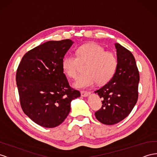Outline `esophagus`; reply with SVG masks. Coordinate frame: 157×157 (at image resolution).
Here are the masks:
<instances>
[{
    "label": "esophagus",
    "mask_w": 157,
    "mask_h": 157,
    "mask_svg": "<svg viewBox=\"0 0 157 157\" xmlns=\"http://www.w3.org/2000/svg\"><path fill=\"white\" fill-rule=\"evenodd\" d=\"M80 94H81V96H83V97H86V96H88L89 94H90V92H88V91H81L80 92Z\"/></svg>",
    "instance_id": "esophagus-1"
}]
</instances>
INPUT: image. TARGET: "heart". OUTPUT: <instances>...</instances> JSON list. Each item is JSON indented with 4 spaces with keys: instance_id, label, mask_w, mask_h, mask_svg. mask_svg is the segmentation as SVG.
<instances>
[{
    "instance_id": "b5f03b06",
    "label": "heart",
    "mask_w": 157,
    "mask_h": 157,
    "mask_svg": "<svg viewBox=\"0 0 157 157\" xmlns=\"http://www.w3.org/2000/svg\"><path fill=\"white\" fill-rule=\"evenodd\" d=\"M76 56H67L62 60V69L71 78L77 77L80 63L84 64V72L74 84L77 88H86L94 85L107 83L115 75L117 59L113 53L105 52L99 44L91 43L80 45L76 49Z\"/></svg>"
}]
</instances>
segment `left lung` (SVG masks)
Segmentation results:
<instances>
[{"instance_id": "8db88e82", "label": "left lung", "mask_w": 157, "mask_h": 157, "mask_svg": "<svg viewBox=\"0 0 157 157\" xmlns=\"http://www.w3.org/2000/svg\"><path fill=\"white\" fill-rule=\"evenodd\" d=\"M117 68L113 77L94 92L102 99L95 116L101 124L113 125L128 116L138 100L139 73L135 59L128 49L115 44Z\"/></svg>"}]
</instances>
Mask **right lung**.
I'll list each match as a JSON object with an SVG mask.
<instances>
[{
	"instance_id": "1",
	"label": "right lung",
	"mask_w": 157,
	"mask_h": 157,
	"mask_svg": "<svg viewBox=\"0 0 157 157\" xmlns=\"http://www.w3.org/2000/svg\"><path fill=\"white\" fill-rule=\"evenodd\" d=\"M73 44L69 39L45 42L25 54L17 69L21 108L44 128L60 125L69 115L71 101L80 96L70 86L61 66Z\"/></svg>"
}]
</instances>
